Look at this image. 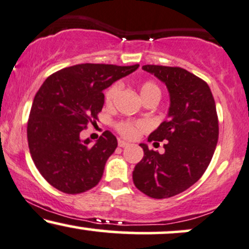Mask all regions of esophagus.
Listing matches in <instances>:
<instances>
[{
  "label": "esophagus",
  "instance_id": "34e87169",
  "mask_svg": "<svg viewBox=\"0 0 249 249\" xmlns=\"http://www.w3.org/2000/svg\"><path fill=\"white\" fill-rule=\"evenodd\" d=\"M128 145H129V143H127L125 141H122V140H120L119 141V147L124 148V147H128Z\"/></svg>",
  "mask_w": 249,
  "mask_h": 249
}]
</instances>
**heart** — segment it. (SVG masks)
Here are the masks:
<instances>
[{
    "label": "heart",
    "mask_w": 249,
    "mask_h": 249,
    "mask_svg": "<svg viewBox=\"0 0 249 249\" xmlns=\"http://www.w3.org/2000/svg\"><path fill=\"white\" fill-rule=\"evenodd\" d=\"M120 92V84L115 83L113 84L109 89H107L106 94H105V101L107 105H112L114 100H115L116 95ZM140 93L143 100L145 99L151 98V96H156V98H160V89L156 84L153 81H145L141 85L140 87ZM147 128V125L143 121H122L119 122L116 124V129H118L119 134L121 136L125 137V139H135L136 136H139V134L141 133Z\"/></svg>",
    "instance_id": "obj_1"
}]
</instances>
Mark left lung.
Here are the masks:
<instances>
[{
  "label": "left lung",
  "mask_w": 249,
  "mask_h": 249,
  "mask_svg": "<svg viewBox=\"0 0 249 249\" xmlns=\"http://www.w3.org/2000/svg\"><path fill=\"white\" fill-rule=\"evenodd\" d=\"M165 84L170 95L168 120L148 137L164 141L165 151L149 150L133 171L134 184L151 198L176 196L192 186L211 162L219 137L218 115L212 92L203 79L180 67L143 65Z\"/></svg>",
  "instance_id": "obj_1"
}]
</instances>
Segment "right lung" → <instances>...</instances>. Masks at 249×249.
I'll use <instances>...</instances> for the list:
<instances>
[{
	"instance_id": "1",
	"label": "right lung",
	"mask_w": 249,
	"mask_h": 249,
	"mask_svg": "<svg viewBox=\"0 0 249 249\" xmlns=\"http://www.w3.org/2000/svg\"><path fill=\"white\" fill-rule=\"evenodd\" d=\"M140 65L79 64L46 78L35 95L29 115L28 143L35 165L48 182L64 194L75 195L100 182L116 137L104 131L94 144L80 140L104 107V89Z\"/></svg>"
}]
</instances>
